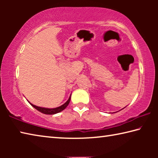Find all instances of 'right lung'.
Instances as JSON below:
<instances>
[{
    "instance_id": "obj_1",
    "label": "right lung",
    "mask_w": 158,
    "mask_h": 158,
    "mask_svg": "<svg viewBox=\"0 0 158 158\" xmlns=\"http://www.w3.org/2000/svg\"><path fill=\"white\" fill-rule=\"evenodd\" d=\"M70 99H71V95H70V96H69V99L68 100V101H67L65 103H64L63 105L58 106V107H56V108H52V109L41 107V106H35V105H33V104H31L30 102H28L31 104L32 106H33V107L35 109H36L37 110H38L39 111H40L41 113L44 114L53 115V114H57V113H59V112L64 110V109H65L67 107V106H68V105H69V102H70Z\"/></svg>"
}]
</instances>
